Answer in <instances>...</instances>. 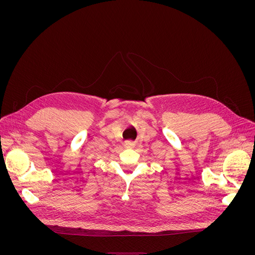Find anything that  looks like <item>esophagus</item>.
Segmentation results:
<instances>
[{"mask_svg": "<svg viewBox=\"0 0 255 255\" xmlns=\"http://www.w3.org/2000/svg\"><path fill=\"white\" fill-rule=\"evenodd\" d=\"M126 146H127V148H134V146H135V142L128 140V141L126 142Z\"/></svg>", "mask_w": 255, "mask_h": 255, "instance_id": "1", "label": "esophagus"}]
</instances>
